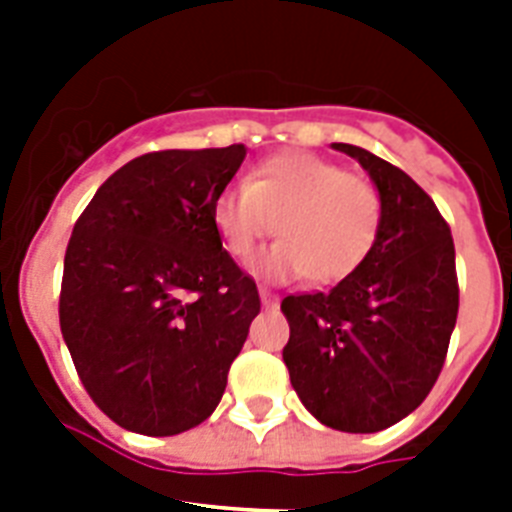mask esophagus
<instances>
[{
    "instance_id": "esophagus-1",
    "label": "esophagus",
    "mask_w": 512,
    "mask_h": 512,
    "mask_svg": "<svg viewBox=\"0 0 512 512\" xmlns=\"http://www.w3.org/2000/svg\"><path fill=\"white\" fill-rule=\"evenodd\" d=\"M260 300H263L265 308H276V305H279V297L271 295L268 289H260Z\"/></svg>"
}]
</instances>
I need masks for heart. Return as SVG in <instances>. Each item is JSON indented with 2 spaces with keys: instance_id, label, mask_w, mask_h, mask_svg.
Masks as SVG:
<instances>
[{
  "instance_id": "b5f03b06",
  "label": "heart",
  "mask_w": 512,
  "mask_h": 512,
  "mask_svg": "<svg viewBox=\"0 0 512 512\" xmlns=\"http://www.w3.org/2000/svg\"><path fill=\"white\" fill-rule=\"evenodd\" d=\"M382 201L369 177L345 172L327 156L287 151L265 159L247 183L225 188L212 204V225L236 260H249L279 231L257 263L271 281L335 284L356 271L380 233Z\"/></svg>"
}]
</instances>
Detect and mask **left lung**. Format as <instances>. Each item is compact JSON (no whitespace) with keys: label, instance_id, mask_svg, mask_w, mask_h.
Segmentation results:
<instances>
[{"label":"left lung","instance_id":"1","mask_svg":"<svg viewBox=\"0 0 512 512\" xmlns=\"http://www.w3.org/2000/svg\"><path fill=\"white\" fill-rule=\"evenodd\" d=\"M377 185L380 233L329 292L289 295L284 364L305 409L327 428L377 433L436 385L457 324L460 287L449 225L428 193L366 148L332 143Z\"/></svg>","mask_w":512,"mask_h":512}]
</instances>
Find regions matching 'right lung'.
<instances>
[{"label": "right lung", "mask_w": 512, "mask_h": 512, "mask_svg": "<svg viewBox=\"0 0 512 512\" xmlns=\"http://www.w3.org/2000/svg\"><path fill=\"white\" fill-rule=\"evenodd\" d=\"M247 148L154 151L108 177L76 220L60 332L90 398L143 436L196 428L260 313L212 225Z\"/></svg>", "instance_id": "1"}]
</instances>
